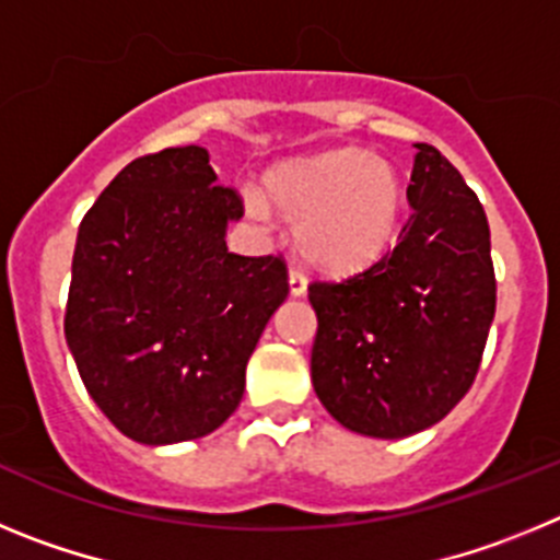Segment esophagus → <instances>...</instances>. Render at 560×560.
<instances>
[{
	"label": "esophagus",
	"instance_id": "esophagus-1",
	"mask_svg": "<svg viewBox=\"0 0 560 560\" xmlns=\"http://www.w3.org/2000/svg\"><path fill=\"white\" fill-rule=\"evenodd\" d=\"M289 289L294 296H303L305 289H308V280H305V275L300 269H291L289 271Z\"/></svg>",
	"mask_w": 560,
	"mask_h": 560
}]
</instances>
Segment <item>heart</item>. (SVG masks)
Wrapping results in <instances>:
<instances>
[{"label": "heart", "instance_id": "obj_1", "mask_svg": "<svg viewBox=\"0 0 560 560\" xmlns=\"http://www.w3.org/2000/svg\"><path fill=\"white\" fill-rule=\"evenodd\" d=\"M269 196L296 224V246L308 264L330 271L364 266L387 252L404 210L400 173L359 148L319 153L269 173ZM252 219L269 221L260 192H246Z\"/></svg>", "mask_w": 560, "mask_h": 560}]
</instances>
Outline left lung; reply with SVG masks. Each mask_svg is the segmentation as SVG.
Masks as SVG:
<instances>
[{
	"label": "left lung",
	"instance_id": "left-lung-1",
	"mask_svg": "<svg viewBox=\"0 0 560 560\" xmlns=\"http://www.w3.org/2000/svg\"><path fill=\"white\" fill-rule=\"evenodd\" d=\"M412 215L393 252L345 280H314L311 381L350 432L398 440L459 404L497 311L491 230L477 192L434 145L418 142Z\"/></svg>",
	"mask_w": 560,
	"mask_h": 560
}]
</instances>
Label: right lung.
I'll return each instance as SVG.
<instances>
[{"label": "right lung", "instance_id": "obj_1", "mask_svg": "<svg viewBox=\"0 0 560 560\" xmlns=\"http://www.w3.org/2000/svg\"><path fill=\"white\" fill-rule=\"evenodd\" d=\"M241 215L199 145L133 160L83 215L63 334L86 393L137 443L205 438L244 398L289 271L226 249Z\"/></svg>", "mask_w": 560, "mask_h": 560}]
</instances>
